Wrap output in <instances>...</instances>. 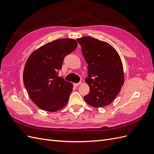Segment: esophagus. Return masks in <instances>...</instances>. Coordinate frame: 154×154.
Masks as SVG:
<instances>
[{
    "label": "esophagus",
    "mask_w": 154,
    "mask_h": 154,
    "mask_svg": "<svg viewBox=\"0 0 154 154\" xmlns=\"http://www.w3.org/2000/svg\"><path fill=\"white\" fill-rule=\"evenodd\" d=\"M81 84H82V82H80V83H74L73 85H74V87H78L79 85H80Z\"/></svg>",
    "instance_id": "34e87169"
}]
</instances>
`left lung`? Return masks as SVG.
Instances as JSON below:
<instances>
[{"instance_id": "obj_1", "label": "left lung", "mask_w": 154, "mask_h": 154, "mask_svg": "<svg viewBox=\"0 0 154 154\" xmlns=\"http://www.w3.org/2000/svg\"><path fill=\"white\" fill-rule=\"evenodd\" d=\"M88 64L85 82L90 87L84 96L86 103L94 108L110 105L124 84L123 63L118 53L106 42L91 36L77 38Z\"/></svg>"}]
</instances>
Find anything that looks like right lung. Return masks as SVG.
Here are the masks:
<instances>
[{
	"instance_id": "add662e5",
	"label": "right lung",
	"mask_w": 154,
	"mask_h": 154,
	"mask_svg": "<svg viewBox=\"0 0 154 154\" xmlns=\"http://www.w3.org/2000/svg\"><path fill=\"white\" fill-rule=\"evenodd\" d=\"M76 40L62 38L35 50L26 62L23 81L31 100L39 109L57 112L67 105L72 83L58 76L66 55L77 48Z\"/></svg>"
}]
</instances>
